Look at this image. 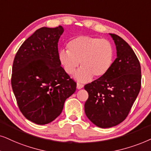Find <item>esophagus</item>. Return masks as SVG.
<instances>
[{
    "label": "esophagus",
    "mask_w": 151,
    "mask_h": 151,
    "mask_svg": "<svg viewBox=\"0 0 151 151\" xmlns=\"http://www.w3.org/2000/svg\"><path fill=\"white\" fill-rule=\"evenodd\" d=\"M82 88H83V84H81V83H77V89H81Z\"/></svg>",
    "instance_id": "obj_1"
}]
</instances>
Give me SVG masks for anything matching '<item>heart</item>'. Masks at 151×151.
<instances>
[{"label": "heart", "instance_id": "1", "mask_svg": "<svg viewBox=\"0 0 151 151\" xmlns=\"http://www.w3.org/2000/svg\"><path fill=\"white\" fill-rule=\"evenodd\" d=\"M68 50H60L59 61L66 73L72 75L80 63L81 69L76 79L87 82L92 77L100 79L106 75L114 59V50L111 42L105 39L79 36L70 40Z\"/></svg>", "mask_w": 151, "mask_h": 151}]
</instances>
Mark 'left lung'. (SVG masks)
I'll list each match as a JSON object with an SVG mask.
<instances>
[{
  "instance_id": "obj_1",
  "label": "left lung",
  "mask_w": 151,
  "mask_h": 151,
  "mask_svg": "<svg viewBox=\"0 0 151 151\" xmlns=\"http://www.w3.org/2000/svg\"><path fill=\"white\" fill-rule=\"evenodd\" d=\"M110 35L116 45V59L106 75L84 86L88 92L86 116L103 128L118 125L127 117L141 88V66L134 51L122 38Z\"/></svg>"
}]
</instances>
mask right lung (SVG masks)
<instances>
[{"label": "right lung", "instance_id": "obj_1", "mask_svg": "<svg viewBox=\"0 0 151 151\" xmlns=\"http://www.w3.org/2000/svg\"><path fill=\"white\" fill-rule=\"evenodd\" d=\"M62 26L41 27L25 40L16 54L12 87L26 119L44 125L61 113L77 83L61 66L58 42Z\"/></svg>", "mask_w": 151, "mask_h": 151}]
</instances>
